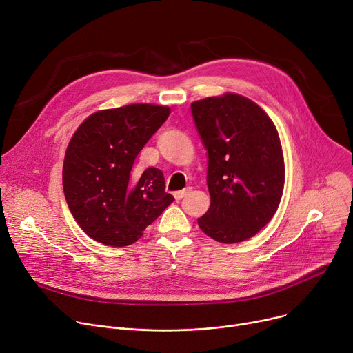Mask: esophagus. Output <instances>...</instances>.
I'll list each match as a JSON object with an SVG mask.
<instances>
[{"instance_id": "obj_1", "label": "esophagus", "mask_w": 353, "mask_h": 353, "mask_svg": "<svg viewBox=\"0 0 353 353\" xmlns=\"http://www.w3.org/2000/svg\"><path fill=\"white\" fill-rule=\"evenodd\" d=\"M190 190H192V189H190V188H188V189H183V190L174 192V197H176V200H181V199H183L184 196H186Z\"/></svg>"}]
</instances>
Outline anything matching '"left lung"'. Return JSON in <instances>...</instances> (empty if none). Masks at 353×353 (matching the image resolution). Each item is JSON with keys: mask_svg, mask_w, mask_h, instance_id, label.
<instances>
[{"mask_svg": "<svg viewBox=\"0 0 353 353\" xmlns=\"http://www.w3.org/2000/svg\"><path fill=\"white\" fill-rule=\"evenodd\" d=\"M205 144L210 208L200 229L220 243H239L262 230L283 194L285 161L273 121L252 100L228 92L192 103Z\"/></svg>", "mask_w": 353, "mask_h": 353, "instance_id": "left-lung-1", "label": "left lung"}]
</instances>
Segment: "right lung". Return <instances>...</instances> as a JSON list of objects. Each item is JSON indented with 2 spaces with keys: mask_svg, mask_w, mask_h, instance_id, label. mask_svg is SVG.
Segmentation results:
<instances>
[{
  "mask_svg": "<svg viewBox=\"0 0 353 353\" xmlns=\"http://www.w3.org/2000/svg\"><path fill=\"white\" fill-rule=\"evenodd\" d=\"M170 114L156 104H128L88 116L71 137L63 165L68 209L96 242L123 248L174 201L160 169L133 172L137 154Z\"/></svg>",
  "mask_w": 353,
  "mask_h": 353,
  "instance_id": "right-lung-1",
  "label": "right lung"
}]
</instances>
